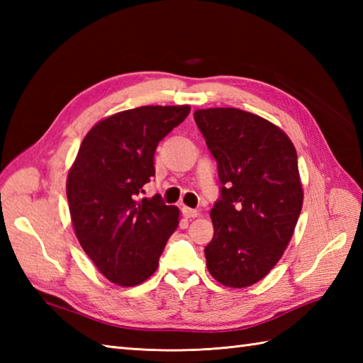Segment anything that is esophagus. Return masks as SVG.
Returning <instances> with one entry per match:
<instances>
[{"instance_id":"34e87169","label":"esophagus","mask_w":363,"mask_h":363,"mask_svg":"<svg viewBox=\"0 0 363 363\" xmlns=\"http://www.w3.org/2000/svg\"><path fill=\"white\" fill-rule=\"evenodd\" d=\"M182 212H184V215H186V218H196V217H199V213H201L196 209H190V207H184Z\"/></svg>"}]
</instances>
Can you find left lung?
Segmentation results:
<instances>
[{"label": "left lung", "mask_w": 363, "mask_h": 363, "mask_svg": "<svg viewBox=\"0 0 363 363\" xmlns=\"http://www.w3.org/2000/svg\"><path fill=\"white\" fill-rule=\"evenodd\" d=\"M194 117L221 184L204 248L207 268L223 285L248 287L277 264L295 230L303 207L296 150L259 115L215 107Z\"/></svg>", "instance_id": "obj_1"}]
</instances>
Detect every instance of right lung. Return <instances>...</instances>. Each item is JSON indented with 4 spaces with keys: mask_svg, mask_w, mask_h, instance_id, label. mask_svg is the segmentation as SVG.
I'll return each mask as SVG.
<instances>
[{
    "mask_svg": "<svg viewBox=\"0 0 363 363\" xmlns=\"http://www.w3.org/2000/svg\"><path fill=\"white\" fill-rule=\"evenodd\" d=\"M189 113L190 106L135 107L99 121L82 140L68 173V206L82 250L113 284L148 279L179 225L176 206L140 195L156 174L159 142Z\"/></svg>",
    "mask_w": 363,
    "mask_h": 363,
    "instance_id": "add662e5",
    "label": "right lung"
}]
</instances>
